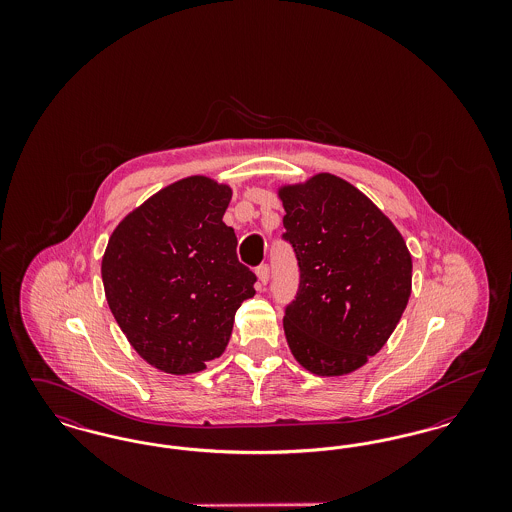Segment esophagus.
<instances>
[{
    "mask_svg": "<svg viewBox=\"0 0 512 512\" xmlns=\"http://www.w3.org/2000/svg\"><path fill=\"white\" fill-rule=\"evenodd\" d=\"M255 274H257V278H259V284L265 286L268 282V278H270V268H268V265H261V267H257Z\"/></svg>",
    "mask_w": 512,
    "mask_h": 512,
    "instance_id": "1",
    "label": "esophagus"
}]
</instances>
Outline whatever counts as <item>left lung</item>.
I'll return each instance as SVG.
<instances>
[{"label": "left lung", "mask_w": 512, "mask_h": 512, "mask_svg": "<svg viewBox=\"0 0 512 512\" xmlns=\"http://www.w3.org/2000/svg\"><path fill=\"white\" fill-rule=\"evenodd\" d=\"M299 290L284 332L317 376L366 365L390 340L411 297L413 259L399 230L361 190L330 172L278 188Z\"/></svg>", "instance_id": "left-lung-1"}]
</instances>
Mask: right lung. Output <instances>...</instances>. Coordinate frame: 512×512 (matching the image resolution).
Masks as SVG:
<instances>
[{
	"instance_id": "add662e5",
	"label": "right lung",
	"mask_w": 512,
	"mask_h": 512,
	"mask_svg": "<svg viewBox=\"0 0 512 512\" xmlns=\"http://www.w3.org/2000/svg\"><path fill=\"white\" fill-rule=\"evenodd\" d=\"M232 188L188 176L151 195L113 230L101 259L109 309L136 353L161 372L194 374L230 340L257 276L222 222Z\"/></svg>"
}]
</instances>
